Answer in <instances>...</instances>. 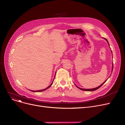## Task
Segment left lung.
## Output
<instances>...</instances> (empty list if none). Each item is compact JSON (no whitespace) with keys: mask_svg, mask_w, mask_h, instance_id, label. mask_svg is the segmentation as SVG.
<instances>
[{"mask_svg":"<svg viewBox=\"0 0 125 125\" xmlns=\"http://www.w3.org/2000/svg\"><path fill=\"white\" fill-rule=\"evenodd\" d=\"M106 41H107V42H108V44H109V47H110V45H109V42H108V40L106 39H104ZM111 49V48H110ZM111 52H112V50H111ZM113 64H112V71H113ZM108 80V79L106 80L105 81H104L102 84H101V85H100L99 86H98V87H95V88H94V89H82V88H80V87H78V86H77L76 85V86L78 87V89H80V90H83V91H95V90H97V89H98L99 88H100V87L102 86L104 83L106 82V81H107Z\"/></svg>","mask_w":125,"mask_h":125,"instance_id":"left-lung-1","label":"left lung"}]
</instances>
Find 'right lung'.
<instances>
[{"label": "right lung", "mask_w": 125, "mask_h": 125, "mask_svg": "<svg viewBox=\"0 0 125 125\" xmlns=\"http://www.w3.org/2000/svg\"><path fill=\"white\" fill-rule=\"evenodd\" d=\"M54 77H55V76H54ZM54 79H53V80H54ZM53 81H52V83H51V84L49 86H48L47 88H46V89H43V90H39V91H31V90H30L31 91H32V92H42V91H45L46 90H47V89H48V88H49V87L52 86V83H53Z\"/></svg>", "instance_id": "right-lung-1"}]
</instances>
